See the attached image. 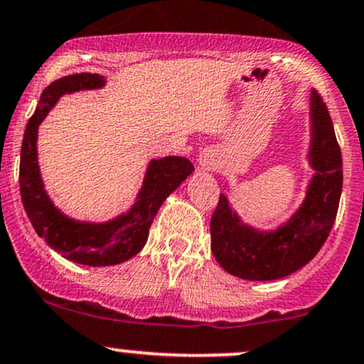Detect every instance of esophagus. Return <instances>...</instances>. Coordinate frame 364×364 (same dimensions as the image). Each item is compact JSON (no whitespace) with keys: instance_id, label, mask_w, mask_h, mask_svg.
Masks as SVG:
<instances>
[{"instance_id":"esophagus-1","label":"esophagus","mask_w":364,"mask_h":364,"mask_svg":"<svg viewBox=\"0 0 364 364\" xmlns=\"http://www.w3.org/2000/svg\"><path fill=\"white\" fill-rule=\"evenodd\" d=\"M203 166H207V169H210V164L207 163V164H203Z\"/></svg>"}]
</instances>
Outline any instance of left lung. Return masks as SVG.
Masks as SVG:
<instances>
[{"mask_svg": "<svg viewBox=\"0 0 364 364\" xmlns=\"http://www.w3.org/2000/svg\"><path fill=\"white\" fill-rule=\"evenodd\" d=\"M314 142L310 163L317 171L307 200L291 220L273 234L242 225L224 195L210 220L212 252L225 271L244 279H278L305 266L329 237L343 190V157L322 96L312 93Z\"/></svg>", "mask_w": 364, "mask_h": 364, "instance_id": "left-lung-1", "label": "left lung"}]
</instances>
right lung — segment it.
Segmentation results:
<instances>
[{"label": "right lung", "mask_w": 364, "mask_h": 364, "mask_svg": "<svg viewBox=\"0 0 364 364\" xmlns=\"http://www.w3.org/2000/svg\"><path fill=\"white\" fill-rule=\"evenodd\" d=\"M103 82L98 74L81 73L60 77L47 86L25 129L20 157V195L35 232L69 261L86 266H112L135 256L146 246L149 229L163 201L193 171V164L185 157L171 156L152 161L137 203L127 215L100 225L81 224L64 217L43 191L37 164L38 125L59 96L100 87Z\"/></svg>", "instance_id": "1"}]
</instances>
